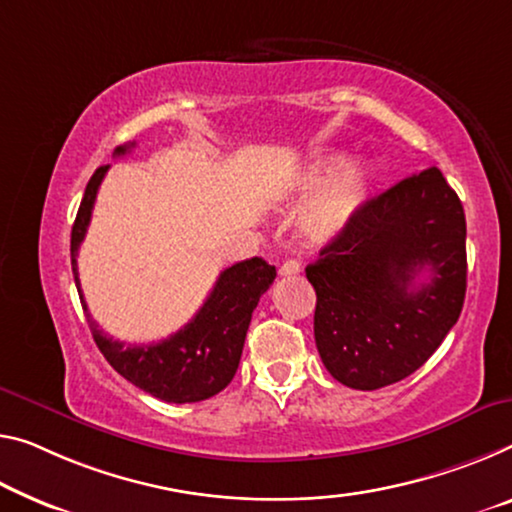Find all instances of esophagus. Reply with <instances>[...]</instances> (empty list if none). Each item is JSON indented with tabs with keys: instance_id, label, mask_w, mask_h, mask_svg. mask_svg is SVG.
Instances as JSON below:
<instances>
[{
	"instance_id": "obj_1",
	"label": "esophagus",
	"mask_w": 512,
	"mask_h": 512,
	"mask_svg": "<svg viewBox=\"0 0 512 512\" xmlns=\"http://www.w3.org/2000/svg\"><path fill=\"white\" fill-rule=\"evenodd\" d=\"M297 272H300V261H295V258H288V261H283L279 265L281 277H293Z\"/></svg>"
}]
</instances>
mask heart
<instances>
[{"label":"heart","instance_id":"heart-1","mask_svg":"<svg viewBox=\"0 0 512 512\" xmlns=\"http://www.w3.org/2000/svg\"><path fill=\"white\" fill-rule=\"evenodd\" d=\"M345 157L341 153H325L316 157V162L306 169L304 174V190L318 192L320 187H325L329 180H334L338 171H341ZM368 176L364 169L350 167L345 169L341 176L336 178L322 199L306 212L302 229L309 235L313 242H327L329 238L341 231L345 219L350 217V212L359 206V201L364 199Z\"/></svg>","mask_w":512,"mask_h":512}]
</instances>
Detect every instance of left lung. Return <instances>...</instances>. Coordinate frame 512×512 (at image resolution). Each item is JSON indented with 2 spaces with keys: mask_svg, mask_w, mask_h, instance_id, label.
<instances>
[{
  "mask_svg": "<svg viewBox=\"0 0 512 512\" xmlns=\"http://www.w3.org/2000/svg\"><path fill=\"white\" fill-rule=\"evenodd\" d=\"M465 240V210L437 167L352 212L306 265L316 288L313 334L334 380L373 391L426 364L465 304Z\"/></svg>",
  "mask_w": 512,
  "mask_h": 512,
  "instance_id": "left-lung-1",
  "label": "left lung"
}]
</instances>
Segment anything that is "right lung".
Segmentation results:
<instances>
[{
  "label": "right lung",
  "instance_id": "right-lung-1",
  "mask_svg": "<svg viewBox=\"0 0 512 512\" xmlns=\"http://www.w3.org/2000/svg\"><path fill=\"white\" fill-rule=\"evenodd\" d=\"M135 144L119 146L116 155H125ZM109 167L96 169L86 185L73 233H70V261H73L75 286L80 293L93 341L116 373L167 403H199L215 396L233 380L238 371L242 345L258 300L272 286L277 270L263 258L235 263L219 274L215 288L199 313L176 334L151 345H130L114 341L91 318L84 302L80 277H77V251L89 229L91 210L98 187Z\"/></svg>",
  "mask_w": 512,
  "mask_h": 512
}]
</instances>
